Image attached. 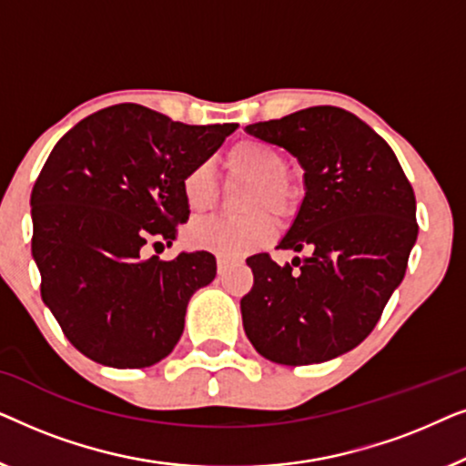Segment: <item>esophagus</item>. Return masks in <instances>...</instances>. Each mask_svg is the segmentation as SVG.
I'll return each instance as SVG.
<instances>
[{
    "instance_id": "1",
    "label": "esophagus",
    "mask_w": 466,
    "mask_h": 466,
    "mask_svg": "<svg viewBox=\"0 0 466 466\" xmlns=\"http://www.w3.org/2000/svg\"><path fill=\"white\" fill-rule=\"evenodd\" d=\"M216 265H218V273H225V271L231 269L233 265H238V260H233L228 257H218V258H216Z\"/></svg>"
}]
</instances>
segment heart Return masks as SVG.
Returning a JSON list of instances; mask_svg holds the SVG:
<instances>
[{"label": "heart", "instance_id": "heart-1", "mask_svg": "<svg viewBox=\"0 0 466 466\" xmlns=\"http://www.w3.org/2000/svg\"><path fill=\"white\" fill-rule=\"evenodd\" d=\"M227 171L239 180L248 182L241 199L244 218H201L188 228V241L195 248L209 250L220 257H241L257 250L273 238V218H289L297 209L299 190L286 171L282 152L265 142L246 139L235 144L225 157ZM216 195V180L212 167L199 163L182 177V197L190 212L201 214L212 208Z\"/></svg>", "mask_w": 466, "mask_h": 466}]
</instances>
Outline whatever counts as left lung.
<instances>
[{
  "mask_svg": "<svg viewBox=\"0 0 466 466\" xmlns=\"http://www.w3.org/2000/svg\"><path fill=\"white\" fill-rule=\"evenodd\" d=\"M246 133L295 157L305 187L278 244L305 257L246 258L254 273L241 299L248 339L278 365L337 359L367 339L403 282L418 239L411 184L390 146L341 107H305Z\"/></svg>",
  "mask_w": 466,
  "mask_h": 466,
  "instance_id": "8db88e82",
  "label": "left lung"
}]
</instances>
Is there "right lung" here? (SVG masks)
I'll use <instances>...</instances> for the list:
<instances>
[{
	"label": "right lung",
	"instance_id": "1",
	"mask_svg": "<svg viewBox=\"0 0 466 466\" xmlns=\"http://www.w3.org/2000/svg\"><path fill=\"white\" fill-rule=\"evenodd\" d=\"M235 129L118 104L56 142L31 190V254L42 301L86 359L142 369L176 348L190 297L216 278V258L144 252L152 241L171 246L190 214L182 177Z\"/></svg>",
	"mask_w": 466,
	"mask_h": 466
}]
</instances>
